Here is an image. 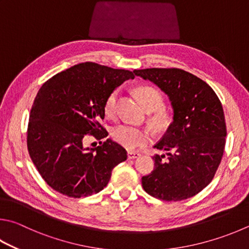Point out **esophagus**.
<instances>
[{
  "instance_id": "1",
  "label": "esophagus",
  "mask_w": 249,
  "mask_h": 249,
  "mask_svg": "<svg viewBox=\"0 0 249 249\" xmlns=\"http://www.w3.org/2000/svg\"><path fill=\"white\" fill-rule=\"evenodd\" d=\"M140 156V153L137 151H128L127 152V157L128 159H135V158H137Z\"/></svg>"
}]
</instances>
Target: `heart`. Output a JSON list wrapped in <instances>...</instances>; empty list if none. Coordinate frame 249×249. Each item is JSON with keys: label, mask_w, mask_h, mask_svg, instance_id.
I'll list each match as a JSON object with an SVG mask.
<instances>
[{"label": "heart", "mask_w": 249, "mask_h": 249, "mask_svg": "<svg viewBox=\"0 0 249 249\" xmlns=\"http://www.w3.org/2000/svg\"><path fill=\"white\" fill-rule=\"evenodd\" d=\"M117 94H119V91L114 90L107 98L105 103V113L107 116L113 117L115 115ZM136 94L144 109L148 112L155 111L150 117L152 125L157 129L164 128L170 123V115L164 109H162V106H163L162 94L156 88L150 87V86H142V87L137 88ZM112 136L116 142H119L123 147L134 149L148 142V140L150 139V133L146 128L128 124H121L113 129Z\"/></svg>", "instance_id": "1"}]
</instances>
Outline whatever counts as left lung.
I'll return each instance as SVG.
<instances>
[{
    "label": "left lung",
    "mask_w": 249,
    "mask_h": 249,
    "mask_svg": "<svg viewBox=\"0 0 249 249\" xmlns=\"http://www.w3.org/2000/svg\"><path fill=\"white\" fill-rule=\"evenodd\" d=\"M168 94L173 121L155 148V169L142 176L144 192L165 201L197 195L209 184L222 159L227 125L218 96L197 76L179 69L135 70Z\"/></svg>",
    "instance_id": "left-lung-1"
}]
</instances>
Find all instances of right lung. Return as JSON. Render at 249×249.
<instances>
[{"label": "right lung", "instance_id": "add662e5", "mask_svg": "<svg viewBox=\"0 0 249 249\" xmlns=\"http://www.w3.org/2000/svg\"><path fill=\"white\" fill-rule=\"evenodd\" d=\"M132 71L86 62L47 80L30 111L27 147L40 175L63 195L80 198L97 194L111 178L112 170L127 159L125 149L112 139L96 148L85 147L86 138L105 139L109 94Z\"/></svg>", "mask_w": 249, "mask_h": 249}]
</instances>
